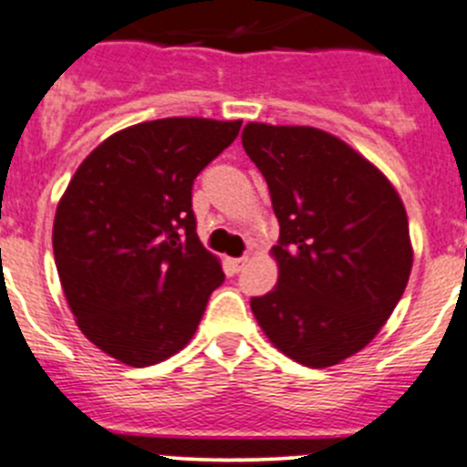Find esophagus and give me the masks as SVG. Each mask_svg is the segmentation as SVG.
<instances>
[{
  "instance_id": "esophagus-1",
  "label": "esophagus",
  "mask_w": 467,
  "mask_h": 467,
  "mask_svg": "<svg viewBox=\"0 0 467 467\" xmlns=\"http://www.w3.org/2000/svg\"><path fill=\"white\" fill-rule=\"evenodd\" d=\"M248 263V258H233L230 260V267H233V272H242L244 265Z\"/></svg>"
}]
</instances>
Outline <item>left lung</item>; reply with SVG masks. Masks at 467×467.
Returning <instances> with one entry per match:
<instances>
[{"mask_svg": "<svg viewBox=\"0 0 467 467\" xmlns=\"http://www.w3.org/2000/svg\"><path fill=\"white\" fill-rule=\"evenodd\" d=\"M278 219V285L251 299L269 341L311 368L338 364L380 332L412 269L403 202L352 147L311 126L246 124Z\"/></svg>", "mask_w": 467, "mask_h": 467, "instance_id": "obj_1", "label": "left lung"}]
</instances>
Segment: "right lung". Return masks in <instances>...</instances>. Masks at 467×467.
Returning <instances> with one entry per match:
<instances>
[{
	"instance_id": "add662e5",
	"label": "right lung",
	"mask_w": 467,
	"mask_h": 467,
	"mask_svg": "<svg viewBox=\"0 0 467 467\" xmlns=\"http://www.w3.org/2000/svg\"><path fill=\"white\" fill-rule=\"evenodd\" d=\"M242 121L170 117L110 135L59 200L55 263L78 327L129 366L168 359L191 341L223 283L200 244L193 182Z\"/></svg>"
}]
</instances>
